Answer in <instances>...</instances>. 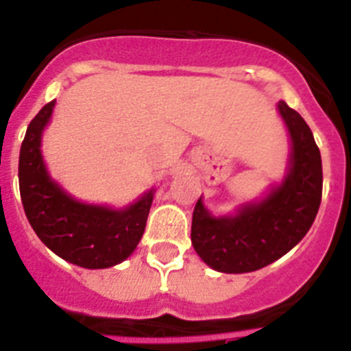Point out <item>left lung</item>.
<instances>
[{
	"label": "left lung",
	"instance_id": "8db88e82",
	"mask_svg": "<svg viewBox=\"0 0 351 351\" xmlns=\"http://www.w3.org/2000/svg\"><path fill=\"white\" fill-rule=\"evenodd\" d=\"M291 138L288 173L260 202L241 206L234 216H219L198 198L191 221V244L214 271L253 272L276 262L299 244L322 202V156L311 128L297 110L278 104Z\"/></svg>",
	"mask_w": 351,
	"mask_h": 351
}]
</instances>
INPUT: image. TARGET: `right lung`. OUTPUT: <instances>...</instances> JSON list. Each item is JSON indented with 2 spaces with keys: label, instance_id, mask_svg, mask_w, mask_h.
Listing matches in <instances>:
<instances>
[{
  "label": "right lung",
  "instance_id": "1",
  "mask_svg": "<svg viewBox=\"0 0 351 351\" xmlns=\"http://www.w3.org/2000/svg\"><path fill=\"white\" fill-rule=\"evenodd\" d=\"M56 100L43 105L26 130L19 154V190L27 221L56 255L84 269H107L128 258L145 230L154 190L125 209L82 204L51 179L43 163L42 132Z\"/></svg>",
  "mask_w": 351,
  "mask_h": 351
}]
</instances>
